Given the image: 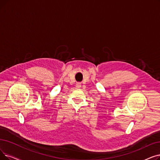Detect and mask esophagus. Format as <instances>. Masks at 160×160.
I'll use <instances>...</instances> for the list:
<instances>
[{
    "instance_id": "1",
    "label": "esophagus",
    "mask_w": 160,
    "mask_h": 160,
    "mask_svg": "<svg viewBox=\"0 0 160 160\" xmlns=\"http://www.w3.org/2000/svg\"><path fill=\"white\" fill-rule=\"evenodd\" d=\"M76 88H80L81 87V84H80V83H77V84H76Z\"/></svg>"
}]
</instances>
